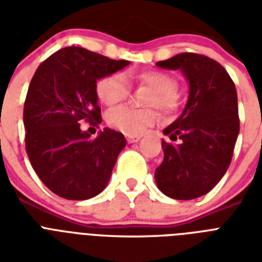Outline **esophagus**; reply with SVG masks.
<instances>
[{
  "label": "esophagus",
  "instance_id": "obj_1",
  "mask_svg": "<svg viewBox=\"0 0 262 262\" xmlns=\"http://www.w3.org/2000/svg\"><path fill=\"white\" fill-rule=\"evenodd\" d=\"M126 139H127V143H137V141H140V139H141V136L140 135H127Z\"/></svg>",
  "mask_w": 262,
  "mask_h": 262
}]
</instances>
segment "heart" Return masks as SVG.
<instances>
[{
	"instance_id": "obj_1",
	"label": "heart",
	"mask_w": 262,
	"mask_h": 262,
	"mask_svg": "<svg viewBox=\"0 0 262 262\" xmlns=\"http://www.w3.org/2000/svg\"><path fill=\"white\" fill-rule=\"evenodd\" d=\"M136 83L148 87L151 92L145 98L147 106L158 107L163 114H172L178 110L179 98L178 81L168 73L160 71H143L132 75ZM96 96L103 104L108 107L117 106L129 96L130 87L126 77L122 73H111L96 83ZM159 114L154 107H135L122 106L111 110L107 114V123L117 130L125 135H139L158 121Z\"/></svg>"
}]
</instances>
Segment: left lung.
Listing matches in <instances>:
<instances>
[{"instance_id": "obj_1", "label": "left lung", "mask_w": 262, "mask_h": 262, "mask_svg": "<svg viewBox=\"0 0 262 262\" xmlns=\"http://www.w3.org/2000/svg\"><path fill=\"white\" fill-rule=\"evenodd\" d=\"M158 67L181 69L189 81L182 115L163 130L164 159L155 170L159 190L175 200L207 194L231 163L239 133L235 84L217 61L182 53Z\"/></svg>"}]
</instances>
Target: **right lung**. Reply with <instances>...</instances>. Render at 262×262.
<instances>
[{
	"instance_id": "right-lung-1",
	"label": "right lung",
	"mask_w": 262,
	"mask_h": 262,
	"mask_svg": "<svg viewBox=\"0 0 262 262\" xmlns=\"http://www.w3.org/2000/svg\"><path fill=\"white\" fill-rule=\"evenodd\" d=\"M127 63L83 47H63L45 59L31 80L23 113L27 155L40 181L62 199L99 194L126 145L119 132L106 127L91 139L80 123L102 122L96 80Z\"/></svg>"
}]
</instances>
